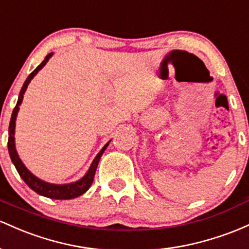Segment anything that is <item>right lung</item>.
I'll return each mask as SVG.
<instances>
[{
	"instance_id": "obj_1",
	"label": "right lung",
	"mask_w": 249,
	"mask_h": 249,
	"mask_svg": "<svg viewBox=\"0 0 249 249\" xmlns=\"http://www.w3.org/2000/svg\"><path fill=\"white\" fill-rule=\"evenodd\" d=\"M52 55H53V53H50V54L47 55L43 62H42L40 66H38L37 68H36L35 71L27 77L23 87H22L21 91H19L18 103H16L15 108H14L13 114H12V119H10V124H9L8 150H9L10 159H12V161H13L14 166H15L16 170L18 172L19 177L22 178V180H23L24 182H26L27 185L33 189V191L37 193V194L43 195V196L49 197V199L69 200V199H74V197H77V196H80V195H82L83 193L87 192L89 189V187L91 186V183H93V180H94V177H95V172H96V167H97V164H99L100 158H101V155L106 150V148L108 147L109 142H108V143L106 144V146L103 147L101 150H100L99 154H97L96 158L94 159L93 163H91L90 168H89L87 174L81 178L80 181H77V182H74V183H71V185H52V183L44 182V181H42V180H40V178H36L35 175H33L32 173H30L29 170L26 168V166L22 163V161L19 160L18 153H16V149H15V142H14V133H15V120H16V115H18V106L21 105L22 100H23L24 91H26V89L28 87V85H29L30 80H32L33 77L37 74L38 71H41V69L43 68L44 64L48 62L49 58L52 57Z\"/></svg>"
}]
</instances>
